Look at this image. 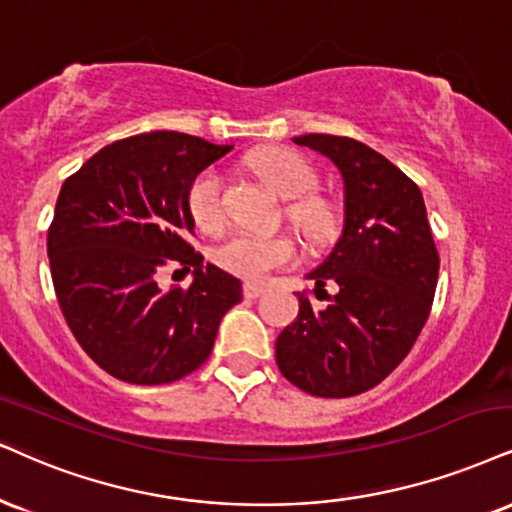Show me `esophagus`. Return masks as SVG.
I'll return each mask as SVG.
<instances>
[{"instance_id": "34e87169", "label": "esophagus", "mask_w": 512, "mask_h": 512, "mask_svg": "<svg viewBox=\"0 0 512 512\" xmlns=\"http://www.w3.org/2000/svg\"><path fill=\"white\" fill-rule=\"evenodd\" d=\"M263 292H266V287L254 285V282H246V285H244V296H246V299H258V296H261Z\"/></svg>"}]
</instances>
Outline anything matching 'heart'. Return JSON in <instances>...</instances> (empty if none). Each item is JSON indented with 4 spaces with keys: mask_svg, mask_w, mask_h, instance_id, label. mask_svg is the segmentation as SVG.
<instances>
[{
    "mask_svg": "<svg viewBox=\"0 0 512 512\" xmlns=\"http://www.w3.org/2000/svg\"><path fill=\"white\" fill-rule=\"evenodd\" d=\"M251 168L280 194L282 199L294 201L289 206V220L311 237L325 235L330 227V211L320 199L311 194L318 187V175L289 149H263L251 156ZM187 211L199 230H218L225 220L223 208V180L218 170L208 168L192 180L187 189ZM294 258V246L289 239L263 237L254 232H235L220 242L213 251V261L227 273L242 280H263L275 268L287 266Z\"/></svg>",
    "mask_w": 512,
    "mask_h": 512,
    "instance_id": "heart-1",
    "label": "heart"
}]
</instances>
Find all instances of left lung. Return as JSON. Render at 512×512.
<instances>
[{
	"label": "left lung",
	"instance_id": "8db88e82",
	"mask_svg": "<svg viewBox=\"0 0 512 512\" xmlns=\"http://www.w3.org/2000/svg\"><path fill=\"white\" fill-rule=\"evenodd\" d=\"M296 144L327 156L344 180V230L332 254L306 277L325 308L299 296V315L280 332L275 361L294 387L346 399L377 387L399 365L430 315L439 277L420 187L368 144L301 135ZM332 281L338 294L324 285Z\"/></svg>",
	"mask_w": 512,
	"mask_h": 512
}]
</instances>
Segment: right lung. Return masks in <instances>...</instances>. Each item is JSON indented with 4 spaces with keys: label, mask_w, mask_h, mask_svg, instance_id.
<instances>
[{
    "label": "right lung",
    "mask_w": 512,
    "mask_h": 512,
    "mask_svg": "<svg viewBox=\"0 0 512 512\" xmlns=\"http://www.w3.org/2000/svg\"><path fill=\"white\" fill-rule=\"evenodd\" d=\"M185 132H144L99 149L63 182L49 225L54 292L73 337L99 368L130 384H168L211 356L242 282L206 263L189 235L187 189L223 159ZM194 269L187 290L163 293L166 262Z\"/></svg>",
    "instance_id": "right-lung-1"
}]
</instances>
